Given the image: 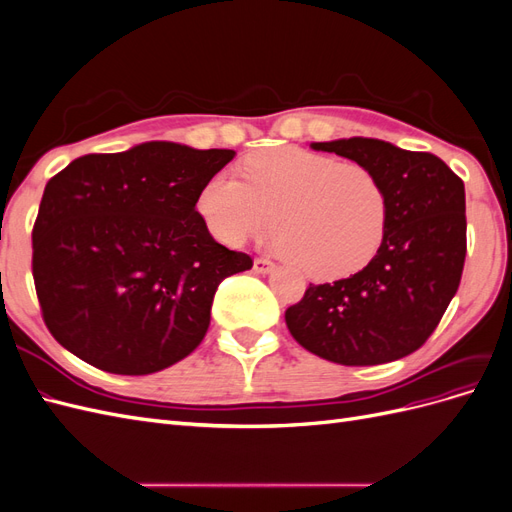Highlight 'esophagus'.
Listing matches in <instances>:
<instances>
[{"instance_id":"esophagus-1","label":"esophagus","mask_w":512,"mask_h":512,"mask_svg":"<svg viewBox=\"0 0 512 512\" xmlns=\"http://www.w3.org/2000/svg\"><path fill=\"white\" fill-rule=\"evenodd\" d=\"M273 269H275V265H273L271 260H267V258H256V260H254V271H256V273L265 275V273H271Z\"/></svg>"}]
</instances>
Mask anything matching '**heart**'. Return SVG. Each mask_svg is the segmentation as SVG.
<instances>
[{"label": "heart", "instance_id": "1", "mask_svg": "<svg viewBox=\"0 0 512 512\" xmlns=\"http://www.w3.org/2000/svg\"><path fill=\"white\" fill-rule=\"evenodd\" d=\"M198 211L226 245L269 230L277 247L312 280H337L369 265L389 226V196L374 170L301 147H273L235 173L213 175Z\"/></svg>", "mask_w": 512, "mask_h": 512}]
</instances>
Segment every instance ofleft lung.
Segmentation results:
<instances>
[{"label":"left lung","mask_w":512,"mask_h":512,"mask_svg":"<svg viewBox=\"0 0 512 512\" xmlns=\"http://www.w3.org/2000/svg\"><path fill=\"white\" fill-rule=\"evenodd\" d=\"M374 170L389 196V226L367 267L309 284L286 309L297 342L339 365H380L421 348L455 297L466 260V188L438 156L380 138L312 143Z\"/></svg>","instance_id":"left-lung-1"}]
</instances>
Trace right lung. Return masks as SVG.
Masks as SVG:
<instances>
[{
    "label": "right lung",
    "mask_w": 512,
    "mask_h": 512,
    "mask_svg": "<svg viewBox=\"0 0 512 512\" xmlns=\"http://www.w3.org/2000/svg\"><path fill=\"white\" fill-rule=\"evenodd\" d=\"M235 156L149 141L76 158L46 183L32 267L61 346L108 374L145 376L203 342L215 290L252 269L196 211L200 190Z\"/></svg>",
    "instance_id": "obj_1"
}]
</instances>
